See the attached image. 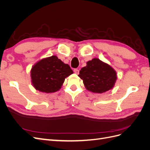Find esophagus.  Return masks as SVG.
<instances>
[{
    "instance_id": "obj_1",
    "label": "esophagus",
    "mask_w": 150,
    "mask_h": 150,
    "mask_svg": "<svg viewBox=\"0 0 150 150\" xmlns=\"http://www.w3.org/2000/svg\"><path fill=\"white\" fill-rule=\"evenodd\" d=\"M74 71L75 73H76V74H79V69H77V68H76V69H74Z\"/></svg>"
}]
</instances>
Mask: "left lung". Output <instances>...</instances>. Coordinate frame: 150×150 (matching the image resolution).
<instances>
[{"label":"left lung","mask_w":150,"mask_h":150,"mask_svg":"<svg viewBox=\"0 0 150 150\" xmlns=\"http://www.w3.org/2000/svg\"><path fill=\"white\" fill-rule=\"evenodd\" d=\"M78 76L83 80L86 89L96 93L111 89L117 79L116 71L97 58L88 61L86 66L80 70Z\"/></svg>","instance_id":"obj_1"}]
</instances>
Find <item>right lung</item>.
<instances>
[{"mask_svg":"<svg viewBox=\"0 0 150 150\" xmlns=\"http://www.w3.org/2000/svg\"><path fill=\"white\" fill-rule=\"evenodd\" d=\"M34 87L43 93H54L61 89L67 77L73 73L70 66L56 56L43 59L31 69Z\"/></svg>","mask_w":150,"mask_h":150,"instance_id":"obj_1","label":"right lung"}]
</instances>
